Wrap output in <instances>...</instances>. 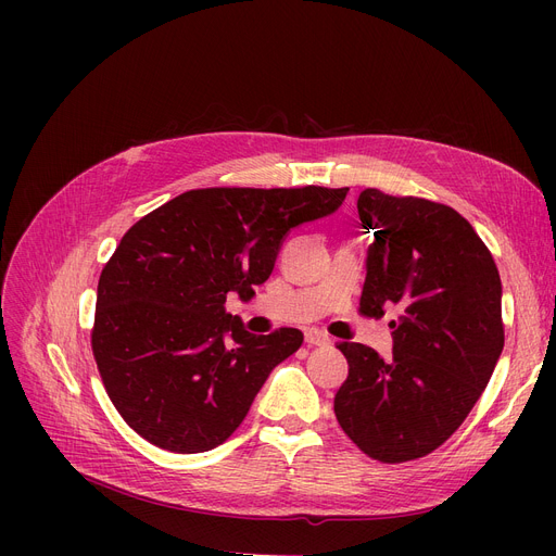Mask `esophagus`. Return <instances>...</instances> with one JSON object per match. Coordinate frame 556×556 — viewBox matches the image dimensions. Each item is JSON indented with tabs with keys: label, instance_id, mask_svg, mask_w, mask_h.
<instances>
[{
	"label": "esophagus",
	"instance_id": "obj_1",
	"mask_svg": "<svg viewBox=\"0 0 556 556\" xmlns=\"http://www.w3.org/2000/svg\"><path fill=\"white\" fill-rule=\"evenodd\" d=\"M304 338H306V344H308V346H323V344H329V342H331V338H329L327 333L319 331V329H308Z\"/></svg>",
	"mask_w": 556,
	"mask_h": 556
}]
</instances>
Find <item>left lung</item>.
Segmentation results:
<instances>
[{"label":"left lung","instance_id":"8db88e82","mask_svg":"<svg viewBox=\"0 0 556 556\" xmlns=\"http://www.w3.org/2000/svg\"><path fill=\"white\" fill-rule=\"evenodd\" d=\"M358 216L371 229L358 311L399 306L392 358L340 342L349 376L333 399L340 428L386 464L440 448L480 399L505 344L503 286L489 248L453 207L365 189Z\"/></svg>","mask_w":556,"mask_h":556}]
</instances>
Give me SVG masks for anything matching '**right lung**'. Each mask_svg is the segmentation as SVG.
Segmentation results:
<instances>
[{
	"instance_id": "obj_1",
	"label": "right lung",
	"mask_w": 556,
	"mask_h": 556,
	"mask_svg": "<svg viewBox=\"0 0 556 556\" xmlns=\"http://www.w3.org/2000/svg\"><path fill=\"white\" fill-rule=\"evenodd\" d=\"M342 189H193L139 218L103 266L92 352L124 421L170 453H202L241 426L302 331L252 336L225 311L250 300L286 233L333 214Z\"/></svg>"
}]
</instances>
